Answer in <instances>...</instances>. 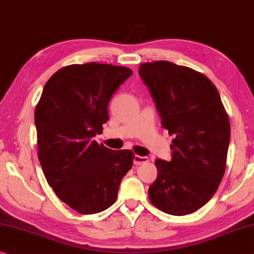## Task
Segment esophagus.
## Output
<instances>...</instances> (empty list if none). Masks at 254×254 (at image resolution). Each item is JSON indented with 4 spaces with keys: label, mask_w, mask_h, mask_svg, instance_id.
Masks as SVG:
<instances>
[{
    "label": "esophagus",
    "mask_w": 254,
    "mask_h": 254,
    "mask_svg": "<svg viewBox=\"0 0 254 254\" xmlns=\"http://www.w3.org/2000/svg\"><path fill=\"white\" fill-rule=\"evenodd\" d=\"M147 162H148V157L139 156V155H135L133 157V163H134V165H136V166H138V165H141V164L147 163Z\"/></svg>",
    "instance_id": "34e87169"
}]
</instances>
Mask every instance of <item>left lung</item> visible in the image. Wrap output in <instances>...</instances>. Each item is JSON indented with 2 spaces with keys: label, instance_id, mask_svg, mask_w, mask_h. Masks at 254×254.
<instances>
[{
  "label": "left lung",
  "instance_id": "left-lung-1",
  "mask_svg": "<svg viewBox=\"0 0 254 254\" xmlns=\"http://www.w3.org/2000/svg\"><path fill=\"white\" fill-rule=\"evenodd\" d=\"M162 127L172 140V159H157L150 202L166 214L189 215L215 194L226 168L231 124L219 92L206 75L168 61L142 63Z\"/></svg>",
  "mask_w": 254,
  "mask_h": 254
}]
</instances>
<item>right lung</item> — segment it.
<instances>
[{
    "instance_id": "obj_1",
    "label": "right lung",
    "mask_w": 254,
    "mask_h": 254,
    "mask_svg": "<svg viewBox=\"0 0 254 254\" xmlns=\"http://www.w3.org/2000/svg\"><path fill=\"white\" fill-rule=\"evenodd\" d=\"M133 72L86 63L64 66L48 79L35 110L38 159L55 194L83 215L110 208L131 170V150L98 144L113 94Z\"/></svg>"
}]
</instances>
